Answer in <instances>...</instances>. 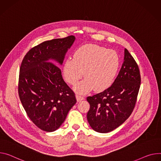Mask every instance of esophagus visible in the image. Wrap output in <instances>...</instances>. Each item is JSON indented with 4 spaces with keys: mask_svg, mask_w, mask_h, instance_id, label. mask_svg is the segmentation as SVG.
<instances>
[{
    "mask_svg": "<svg viewBox=\"0 0 161 161\" xmlns=\"http://www.w3.org/2000/svg\"><path fill=\"white\" fill-rule=\"evenodd\" d=\"M76 97L77 101H81V100H83V99H84V97H83V96H80L79 94H76Z\"/></svg>",
    "mask_w": 161,
    "mask_h": 161,
    "instance_id": "1",
    "label": "esophagus"
}]
</instances>
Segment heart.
Returning <instances> with one entry per match:
<instances>
[{"label":"heart","instance_id":"heart-1","mask_svg":"<svg viewBox=\"0 0 161 161\" xmlns=\"http://www.w3.org/2000/svg\"><path fill=\"white\" fill-rule=\"evenodd\" d=\"M120 65L118 54L94 44H86L78 48L72 58L64 63L63 74L65 81L75 85L83 76L86 77L78 83L75 90L85 94L94 89L103 91L112 85Z\"/></svg>","mask_w":161,"mask_h":161}]
</instances>
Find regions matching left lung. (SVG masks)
Masks as SVG:
<instances>
[{"label":"left lung","instance_id":"obj_1","mask_svg":"<svg viewBox=\"0 0 161 161\" xmlns=\"http://www.w3.org/2000/svg\"><path fill=\"white\" fill-rule=\"evenodd\" d=\"M141 85L139 67L126 49L119 74L103 92L86 97L90 109L86 118L97 132L108 133L122 125L135 107Z\"/></svg>","mask_w":161,"mask_h":161}]
</instances>
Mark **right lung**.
Returning <instances> with one entry per match:
<instances>
[{"mask_svg": "<svg viewBox=\"0 0 161 161\" xmlns=\"http://www.w3.org/2000/svg\"><path fill=\"white\" fill-rule=\"evenodd\" d=\"M71 35L41 43L29 51L22 62L19 95L30 119L40 129L59 128L76 103L75 92L64 81L57 64L75 41Z\"/></svg>", "mask_w": 161, "mask_h": 161, "instance_id": "add662e5", "label": "right lung"}]
</instances>
